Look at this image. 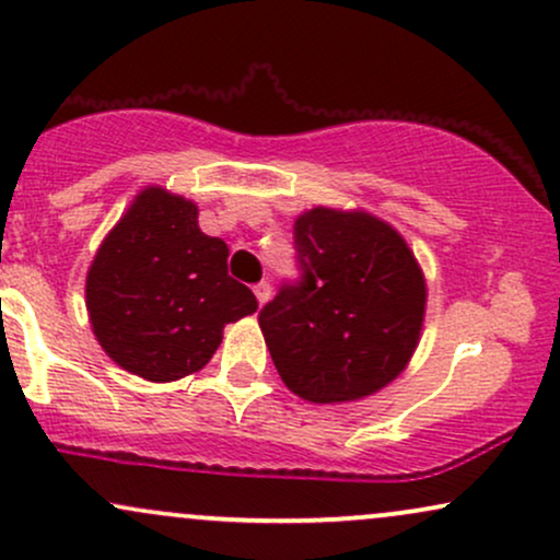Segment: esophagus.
I'll use <instances>...</instances> for the list:
<instances>
[{
    "label": "esophagus",
    "instance_id": "1",
    "mask_svg": "<svg viewBox=\"0 0 560 560\" xmlns=\"http://www.w3.org/2000/svg\"><path fill=\"white\" fill-rule=\"evenodd\" d=\"M253 292H255V298H258L260 305L262 302L271 300V284H268V281H258V284L253 287Z\"/></svg>",
    "mask_w": 560,
    "mask_h": 560
}]
</instances>
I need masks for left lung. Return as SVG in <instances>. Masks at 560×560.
<instances>
[{
	"mask_svg": "<svg viewBox=\"0 0 560 560\" xmlns=\"http://www.w3.org/2000/svg\"><path fill=\"white\" fill-rule=\"evenodd\" d=\"M300 279L260 311L281 382L311 402L361 400L400 376L419 345L427 281L389 223L313 208L294 221Z\"/></svg>",
	"mask_w": 560,
	"mask_h": 560,
	"instance_id": "obj_1",
	"label": "left lung"
}]
</instances>
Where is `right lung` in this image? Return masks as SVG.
<instances>
[{
    "instance_id": "1",
    "label": "right lung",
    "mask_w": 560,
    "mask_h": 560,
    "mask_svg": "<svg viewBox=\"0 0 560 560\" xmlns=\"http://www.w3.org/2000/svg\"><path fill=\"white\" fill-rule=\"evenodd\" d=\"M226 258V242L199 231L195 202L160 186L141 189L89 268L96 342L147 382L195 374L213 358L223 326L258 311Z\"/></svg>"
}]
</instances>
